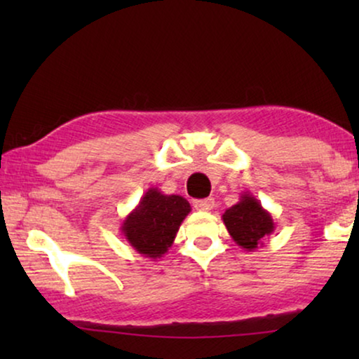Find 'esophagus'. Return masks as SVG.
<instances>
[{
    "label": "esophagus",
    "instance_id": "obj_1",
    "mask_svg": "<svg viewBox=\"0 0 359 359\" xmlns=\"http://www.w3.org/2000/svg\"><path fill=\"white\" fill-rule=\"evenodd\" d=\"M194 209L198 210H212L214 209V199L208 198V199H196L193 201Z\"/></svg>",
    "mask_w": 359,
    "mask_h": 359
}]
</instances>
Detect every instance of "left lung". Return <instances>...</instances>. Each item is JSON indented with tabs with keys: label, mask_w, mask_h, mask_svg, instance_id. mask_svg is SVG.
Masks as SVG:
<instances>
[{
	"label": "left lung",
	"mask_w": 359,
	"mask_h": 359,
	"mask_svg": "<svg viewBox=\"0 0 359 359\" xmlns=\"http://www.w3.org/2000/svg\"><path fill=\"white\" fill-rule=\"evenodd\" d=\"M222 220L233 242L247 252L262 247L264 237L274 232L271 214L250 193H242L238 203L222 214Z\"/></svg>",
	"instance_id": "8db88e82"
}]
</instances>
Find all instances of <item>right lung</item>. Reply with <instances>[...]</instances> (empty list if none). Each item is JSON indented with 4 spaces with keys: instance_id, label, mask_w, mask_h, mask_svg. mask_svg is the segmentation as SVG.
<instances>
[{
    "instance_id": "obj_1",
    "label": "right lung",
    "mask_w": 359,
    "mask_h": 359,
    "mask_svg": "<svg viewBox=\"0 0 359 359\" xmlns=\"http://www.w3.org/2000/svg\"><path fill=\"white\" fill-rule=\"evenodd\" d=\"M189 212L191 205L183 196L163 194L158 188H150L122 220L121 232L137 253L156 259L168 252Z\"/></svg>"
}]
</instances>
